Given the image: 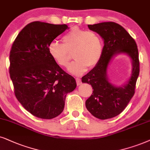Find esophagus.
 Returning <instances> with one entry per match:
<instances>
[{
    "mask_svg": "<svg viewBox=\"0 0 150 150\" xmlns=\"http://www.w3.org/2000/svg\"><path fill=\"white\" fill-rule=\"evenodd\" d=\"M76 82H77V86H79V85L81 84V79L80 78H78V77H77V78H76Z\"/></svg>",
    "mask_w": 150,
    "mask_h": 150,
    "instance_id": "esophagus-1",
    "label": "esophagus"
}]
</instances>
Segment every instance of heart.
Here are the masks:
<instances>
[{
    "mask_svg": "<svg viewBox=\"0 0 150 150\" xmlns=\"http://www.w3.org/2000/svg\"><path fill=\"white\" fill-rule=\"evenodd\" d=\"M62 41L63 44L51 43L48 46L49 54L58 65L67 68L73 53L75 61L70 66L69 71L73 75H81L87 67L93 68L101 58L103 42L96 32L75 27L62 37Z\"/></svg>",
    "mask_w": 150,
    "mask_h": 150,
    "instance_id": "obj_1",
    "label": "heart"
}]
</instances>
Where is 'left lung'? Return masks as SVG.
Wrapping results in <instances>:
<instances>
[{"label":"left lung","mask_w":150,"mask_h":150,"mask_svg":"<svg viewBox=\"0 0 150 150\" xmlns=\"http://www.w3.org/2000/svg\"><path fill=\"white\" fill-rule=\"evenodd\" d=\"M88 27L101 36L105 45L97 65L81 78L83 83L91 84L93 89L92 95L86 100V107L93 116L106 120L120 114L134 96L140 71L138 50L135 40L116 23H100L88 25ZM121 53L131 58L132 71L125 85L115 87L109 82L107 69L113 57Z\"/></svg>","instance_id":"left-lung-1"}]
</instances>
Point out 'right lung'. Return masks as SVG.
<instances>
[{"label": "right lung", "mask_w": 150, "mask_h": 150, "mask_svg": "<svg viewBox=\"0 0 150 150\" xmlns=\"http://www.w3.org/2000/svg\"><path fill=\"white\" fill-rule=\"evenodd\" d=\"M68 25L41 21L18 33L9 54V75L15 96L35 116L54 118L63 111L66 96L76 88L75 78L51 57L48 46Z\"/></svg>", "instance_id": "1"}]
</instances>
